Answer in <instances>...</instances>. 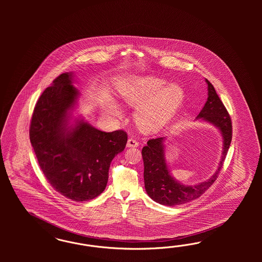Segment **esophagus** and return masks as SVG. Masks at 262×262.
<instances>
[{
  "mask_svg": "<svg viewBox=\"0 0 262 262\" xmlns=\"http://www.w3.org/2000/svg\"><path fill=\"white\" fill-rule=\"evenodd\" d=\"M127 146L128 148H135V147L138 146V142H137L135 139L129 138V139L127 140Z\"/></svg>",
  "mask_w": 262,
  "mask_h": 262,
  "instance_id": "1",
  "label": "esophagus"
}]
</instances>
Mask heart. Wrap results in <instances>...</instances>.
<instances>
[{
	"instance_id": "b5f03b06",
	"label": "heart",
	"mask_w": 262,
	"mask_h": 262,
	"mask_svg": "<svg viewBox=\"0 0 262 262\" xmlns=\"http://www.w3.org/2000/svg\"><path fill=\"white\" fill-rule=\"evenodd\" d=\"M123 103L137 106L135 119L144 132L155 133L174 117L183 105L185 94L180 85L168 86L165 80L145 77L127 80L119 88ZM118 112L116 107H112Z\"/></svg>"
}]
</instances>
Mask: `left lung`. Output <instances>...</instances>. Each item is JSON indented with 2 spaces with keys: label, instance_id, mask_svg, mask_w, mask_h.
I'll return each instance as SVG.
<instances>
[{
  "label": "left lung",
  "instance_id": "left-lung-1",
  "mask_svg": "<svg viewBox=\"0 0 262 262\" xmlns=\"http://www.w3.org/2000/svg\"><path fill=\"white\" fill-rule=\"evenodd\" d=\"M206 81L208 97L197 118L213 124L222 133L224 147L220 164L215 174L206 182L196 185L185 186L178 183L170 174L164 157V137L150 139L142 149L145 189L151 199L160 205L179 206L199 198L218 178L229 151L232 137V124L230 114L219 96L217 95L211 82L207 79Z\"/></svg>",
  "mask_w": 262,
  "mask_h": 262
}]
</instances>
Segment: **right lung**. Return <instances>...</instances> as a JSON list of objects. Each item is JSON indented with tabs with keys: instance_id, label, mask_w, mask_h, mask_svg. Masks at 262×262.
I'll return each instance as SVG.
<instances>
[{
	"instance_id": "right-lung-1",
	"label": "right lung",
	"mask_w": 262,
	"mask_h": 262,
	"mask_svg": "<svg viewBox=\"0 0 262 262\" xmlns=\"http://www.w3.org/2000/svg\"><path fill=\"white\" fill-rule=\"evenodd\" d=\"M72 74L54 79L37 101L30 126V139L38 164L52 187L66 198L85 202L105 188L114 157L127 141L123 129L104 133L82 120L68 127V111L79 92Z\"/></svg>"
}]
</instances>
